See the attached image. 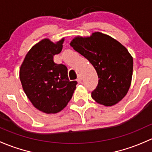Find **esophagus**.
<instances>
[{
    "instance_id": "34e87169",
    "label": "esophagus",
    "mask_w": 152,
    "mask_h": 152,
    "mask_svg": "<svg viewBox=\"0 0 152 152\" xmlns=\"http://www.w3.org/2000/svg\"><path fill=\"white\" fill-rule=\"evenodd\" d=\"M77 82H78V83H82V76H81V75H79V76H78V78H77Z\"/></svg>"
}]
</instances>
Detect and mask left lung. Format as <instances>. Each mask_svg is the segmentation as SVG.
<instances>
[{
    "instance_id": "1",
    "label": "left lung",
    "mask_w": 152,
    "mask_h": 152,
    "mask_svg": "<svg viewBox=\"0 0 152 152\" xmlns=\"http://www.w3.org/2000/svg\"><path fill=\"white\" fill-rule=\"evenodd\" d=\"M93 65L99 84L91 93L95 102L111 107L122 100L129 90L133 58L121 43L102 32L90 37L77 36L70 43Z\"/></svg>"
}]
</instances>
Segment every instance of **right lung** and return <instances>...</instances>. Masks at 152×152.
I'll list each match as a JSON object with an SVG mask.
<instances>
[{
    "instance_id": "obj_1",
    "label": "right lung",
    "mask_w": 152,
    "mask_h": 152,
    "mask_svg": "<svg viewBox=\"0 0 152 152\" xmlns=\"http://www.w3.org/2000/svg\"><path fill=\"white\" fill-rule=\"evenodd\" d=\"M65 38L53 42L45 38L26 55L20 68V79L26 95L35 108L54 114L66 107L73 96L76 81L70 82L67 68L53 62L62 49Z\"/></svg>"
}]
</instances>
